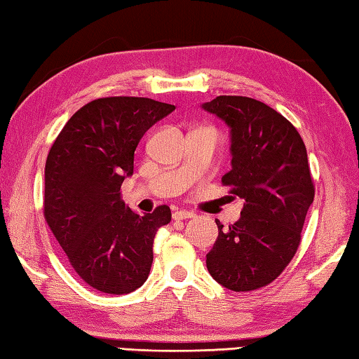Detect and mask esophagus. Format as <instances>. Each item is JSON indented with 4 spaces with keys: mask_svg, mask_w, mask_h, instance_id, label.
<instances>
[{
    "mask_svg": "<svg viewBox=\"0 0 359 359\" xmlns=\"http://www.w3.org/2000/svg\"><path fill=\"white\" fill-rule=\"evenodd\" d=\"M194 217L192 212L189 211H175L173 212V220H186V219H191Z\"/></svg>",
    "mask_w": 359,
    "mask_h": 359,
    "instance_id": "1",
    "label": "esophagus"
}]
</instances>
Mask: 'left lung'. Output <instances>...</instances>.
Segmentation results:
<instances>
[{
	"label": "left lung",
	"instance_id": "8db88e82",
	"mask_svg": "<svg viewBox=\"0 0 359 359\" xmlns=\"http://www.w3.org/2000/svg\"><path fill=\"white\" fill-rule=\"evenodd\" d=\"M229 128L231 170L222 177L245 200L206 255L212 278L229 290H255L278 276L299 248L314 186L306 147L290 121L248 97H217L201 104Z\"/></svg>",
	"mask_w": 359,
	"mask_h": 359
}]
</instances>
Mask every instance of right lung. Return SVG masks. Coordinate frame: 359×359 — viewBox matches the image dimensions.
I'll use <instances>...</instances> for the list:
<instances>
[{
    "label": "right lung",
    "mask_w": 359,
    "mask_h": 359,
    "mask_svg": "<svg viewBox=\"0 0 359 359\" xmlns=\"http://www.w3.org/2000/svg\"><path fill=\"white\" fill-rule=\"evenodd\" d=\"M173 104L150 98L93 100L74 112L45 165V219L72 267L93 289L130 294L148 278L156 231L168 206L139 215L120 198L133 177L134 151Z\"/></svg>",
    "instance_id": "right-lung-1"
}]
</instances>
